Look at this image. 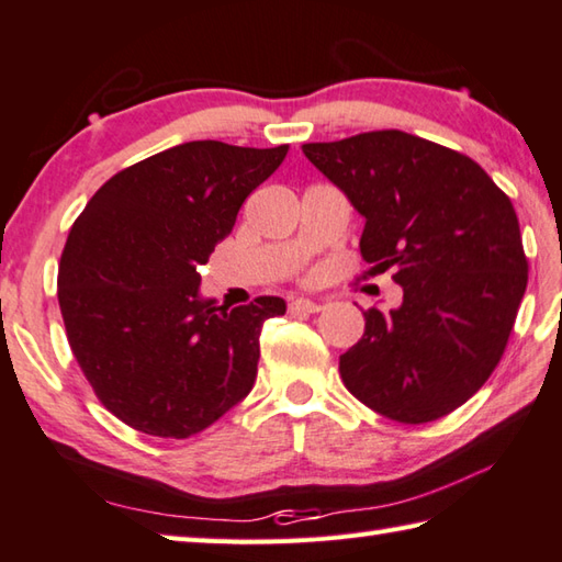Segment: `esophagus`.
<instances>
[{
    "label": "esophagus",
    "mask_w": 562,
    "mask_h": 562,
    "mask_svg": "<svg viewBox=\"0 0 562 562\" xmlns=\"http://www.w3.org/2000/svg\"><path fill=\"white\" fill-rule=\"evenodd\" d=\"M322 310V304L315 300H304V297H294L290 302V312L292 315H315V312Z\"/></svg>",
    "instance_id": "34e87169"
}]
</instances>
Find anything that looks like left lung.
I'll use <instances>...</instances> for the list:
<instances>
[{"label": "left lung", "mask_w": 562, "mask_h": 562, "mask_svg": "<svg viewBox=\"0 0 562 562\" xmlns=\"http://www.w3.org/2000/svg\"><path fill=\"white\" fill-rule=\"evenodd\" d=\"M302 154L364 217V260L404 290L396 310L364 312L341 382L392 422L451 414L496 369L526 294L510 198L469 156L394 128Z\"/></svg>", "instance_id": "8db88e82"}]
</instances>
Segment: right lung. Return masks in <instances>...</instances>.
Listing matches in <instances>:
<instances>
[{"instance_id":"right-lung-1","label":"right lung","mask_w":562,"mask_h":562,"mask_svg":"<svg viewBox=\"0 0 562 562\" xmlns=\"http://www.w3.org/2000/svg\"><path fill=\"white\" fill-rule=\"evenodd\" d=\"M288 146L188 140L106 180L59 265L66 337L101 404L131 429L188 439L250 394L265 319L282 297L227 310L201 272Z\"/></svg>"}]
</instances>
